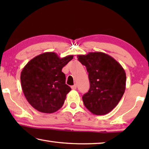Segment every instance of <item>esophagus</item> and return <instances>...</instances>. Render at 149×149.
Listing matches in <instances>:
<instances>
[{
  "label": "esophagus",
  "instance_id": "1",
  "mask_svg": "<svg viewBox=\"0 0 149 149\" xmlns=\"http://www.w3.org/2000/svg\"><path fill=\"white\" fill-rule=\"evenodd\" d=\"M71 88L72 89H74V90H75V89H76V88H77V86H76V85H72V86L71 87Z\"/></svg>",
  "mask_w": 149,
  "mask_h": 149
}]
</instances>
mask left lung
<instances>
[{
	"mask_svg": "<svg viewBox=\"0 0 149 149\" xmlns=\"http://www.w3.org/2000/svg\"><path fill=\"white\" fill-rule=\"evenodd\" d=\"M77 58L89 73L90 89L82 97L84 105L93 114H108L125 92V70L114 58L104 52H89L77 55Z\"/></svg>",
	"mask_w": 149,
	"mask_h": 149,
	"instance_id": "8db88e82",
	"label": "left lung"
}]
</instances>
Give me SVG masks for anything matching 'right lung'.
Masks as SVG:
<instances>
[{
    "label": "right lung",
    "instance_id": "1",
    "mask_svg": "<svg viewBox=\"0 0 149 149\" xmlns=\"http://www.w3.org/2000/svg\"><path fill=\"white\" fill-rule=\"evenodd\" d=\"M73 57L69 55L60 58L55 52H45L25 65L20 75L22 88L35 109L49 114L62 107L71 88L65 84L62 69Z\"/></svg>",
    "mask_w": 149,
    "mask_h": 149
}]
</instances>
